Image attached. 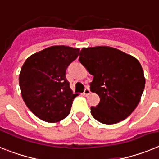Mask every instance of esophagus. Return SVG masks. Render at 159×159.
Returning a JSON list of instances; mask_svg holds the SVG:
<instances>
[{
	"label": "esophagus",
	"mask_w": 159,
	"mask_h": 159,
	"mask_svg": "<svg viewBox=\"0 0 159 159\" xmlns=\"http://www.w3.org/2000/svg\"><path fill=\"white\" fill-rule=\"evenodd\" d=\"M90 93H91V91H90L89 88H85L84 92H83V94H84L85 96H88Z\"/></svg>",
	"instance_id": "obj_1"
}]
</instances>
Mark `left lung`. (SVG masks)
<instances>
[{
  "label": "left lung",
  "instance_id": "left-lung-1",
  "mask_svg": "<svg viewBox=\"0 0 159 159\" xmlns=\"http://www.w3.org/2000/svg\"><path fill=\"white\" fill-rule=\"evenodd\" d=\"M80 62L93 75L90 89L100 97L91 113L106 125L127 118L138 106L143 94L145 78L135 57L108 46L83 48Z\"/></svg>",
  "mask_w": 159,
  "mask_h": 159
}]
</instances>
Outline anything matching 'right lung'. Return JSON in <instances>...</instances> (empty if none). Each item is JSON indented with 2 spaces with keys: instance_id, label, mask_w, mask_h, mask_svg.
Listing matches in <instances>:
<instances>
[{
  "instance_id": "add662e5",
  "label": "right lung",
  "mask_w": 159,
  "mask_h": 159,
  "mask_svg": "<svg viewBox=\"0 0 159 159\" xmlns=\"http://www.w3.org/2000/svg\"><path fill=\"white\" fill-rule=\"evenodd\" d=\"M79 48L52 46L29 57L21 67L19 83L24 102L38 118L58 122L70 113L77 94L70 88L66 69Z\"/></svg>"
}]
</instances>
